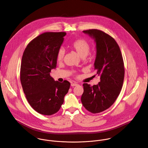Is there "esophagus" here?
<instances>
[{
    "mask_svg": "<svg viewBox=\"0 0 148 148\" xmlns=\"http://www.w3.org/2000/svg\"><path fill=\"white\" fill-rule=\"evenodd\" d=\"M78 85V84L77 83H72L71 84V86H72V87H74V86H77Z\"/></svg>",
    "mask_w": 148,
    "mask_h": 148,
    "instance_id": "obj_1",
    "label": "esophagus"
}]
</instances>
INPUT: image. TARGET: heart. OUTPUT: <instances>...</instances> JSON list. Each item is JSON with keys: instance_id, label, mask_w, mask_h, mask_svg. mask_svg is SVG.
Segmentation results:
<instances>
[{"instance_id": "obj_1", "label": "heart", "mask_w": 148, "mask_h": 148, "mask_svg": "<svg viewBox=\"0 0 148 148\" xmlns=\"http://www.w3.org/2000/svg\"><path fill=\"white\" fill-rule=\"evenodd\" d=\"M71 46L82 58L86 57L90 51V45L85 39H78L74 41ZM65 56V51L63 49L58 50L57 53V60L58 61L63 60Z\"/></svg>"}]
</instances>
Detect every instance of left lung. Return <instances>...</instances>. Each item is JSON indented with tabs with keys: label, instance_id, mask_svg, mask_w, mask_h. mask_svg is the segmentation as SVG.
Masks as SVG:
<instances>
[{
	"label": "left lung",
	"instance_id": "obj_1",
	"mask_svg": "<svg viewBox=\"0 0 148 148\" xmlns=\"http://www.w3.org/2000/svg\"><path fill=\"white\" fill-rule=\"evenodd\" d=\"M83 32L95 39L97 54L94 65L100 82L93 86L83 84L81 101L88 112L96 114L109 108L119 96L125 77L124 62L119 47L110 35L97 29Z\"/></svg>",
	"mask_w": 148,
	"mask_h": 148
}]
</instances>
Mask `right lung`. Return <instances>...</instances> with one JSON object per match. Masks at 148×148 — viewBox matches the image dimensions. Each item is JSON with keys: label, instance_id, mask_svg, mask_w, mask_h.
<instances>
[{"label": "right lung", "instance_id": "1", "mask_svg": "<svg viewBox=\"0 0 148 148\" xmlns=\"http://www.w3.org/2000/svg\"><path fill=\"white\" fill-rule=\"evenodd\" d=\"M65 32H46L33 39L23 53L20 80L30 106L38 113L51 115L60 110L70 83L55 81L50 73L57 64V52Z\"/></svg>", "mask_w": 148, "mask_h": 148}]
</instances>
